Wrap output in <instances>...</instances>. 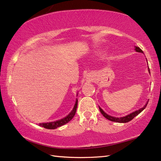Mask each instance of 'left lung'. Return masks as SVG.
Instances as JSON below:
<instances>
[{"label":"left lung","instance_id":"1","mask_svg":"<svg viewBox=\"0 0 161 161\" xmlns=\"http://www.w3.org/2000/svg\"><path fill=\"white\" fill-rule=\"evenodd\" d=\"M134 50H135L136 52L143 53L142 49L140 48L139 47H137V46H135V49H134ZM148 72H149V73H150L149 68H148ZM148 102H147V103L145 104L144 106H143L142 108H141L139 109L138 110L134 111V112H132L131 113L129 114V115H127L125 116V117H122V118H116V117H113V116H110V115H108V114H106V113H105L104 111H103V110H102L100 107H99V110H100V111H101V113L102 115H103L106 119H109V120L112 121V122H119V123H125V122H128L131 121V119L135 118V117H136V115H138L140 113L142 112V111L145 109V108L147 107V104H148Z\"/></svg>","mask_w":161,"mask_h":161}]
</instances>
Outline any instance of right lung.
Wrapping results in <instances>:
<instances>
[{
  "label": "right lung",
  "instance_id": "right-lung-1",
  "mask_svg": "<svg viewBox=\"0 0 161 161\" xmlns=\"http://www.w3.org/2000/svg\"><path fill=\"white\" fill-rule=\"evenodd\" d=\"M77 103H78V100L77 99L75 102V106H74V108H73L72 110L70 113H69V115H68V116L65 117V118L60 119H59V120H56L55 122H46V123H39V125L41 127L46 128V129L54 130V129H56V128L58 127H60V126H62V125L67 124L68 122L70 121L71 119L73 118V117L75 116L76 110H77Z\"/></svg>",
  "mask_w": 161,
  "mask_h": 161
}]
</instances>
